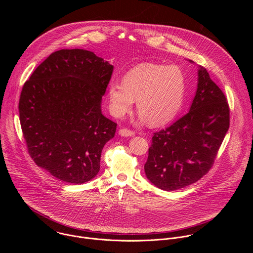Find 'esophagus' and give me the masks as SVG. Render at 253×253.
Here are the masks:
<instances>
[{
    "instance_id": "34e87169",
    "label": "esophagus",
    "mask_w": 253,
    "mask_h": 253,
    "mask_svg": "<svg viewBox=\"0 0 253 253\" xmlns=\"http://www.w3.org/2000/svg\"><path fill=\"white\" fill-rule=\"evenodd\" d=\"M118 133H119L120 136H123V137H130V136H134L135 135V132H133L131 130H128V129H125V128L120 129Z\"/></svg>"
}]
</instances>
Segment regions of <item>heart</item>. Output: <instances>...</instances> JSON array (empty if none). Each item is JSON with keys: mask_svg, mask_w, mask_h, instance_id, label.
I'll return each mask as SVG.
<instances>
[{"mask_svg": "<svg viewBox=\"0 0 253 253\" xmlns=\"http://www.w3.org/2000/svg\"><path fill=\"white\" fill-rule=\"evenodd\" d=\"M185 93V77L176 66L141 64L123 77L112 80L108 86L110 111L115 117H123L133 108L135 99L141 121L153 126L172 120L182 105Z\"/></svg>", "mask_w": 253, "mask_h": 253, "instance_id": "obj_1", "label": "heart"}]
</instances>
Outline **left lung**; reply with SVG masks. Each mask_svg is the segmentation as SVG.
<instances>
[{"label": "left lung", "mask_w": 253, "mask_h": 253, "mask_svg": "<svg viewBox=\"0 0 253 253\" xmlns=\"http://www.w3.org/2000/svg\"><path fill=\"white\" fill-rule=\"evenodd\" d=\"M197 75V90L189 112L154 133L144 165L149 181L165 191L188 186L205 175L229 128L225 95L205 68L198 66Z\"/></svg>", "instance_id": "8db88e82"}]
</instances>
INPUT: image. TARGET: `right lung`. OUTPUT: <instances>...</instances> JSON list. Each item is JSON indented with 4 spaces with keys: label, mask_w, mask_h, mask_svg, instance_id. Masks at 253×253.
Wrapping results in <instances>:
<instances>
[{
    "label": "right lung",
    "mask_w": 253,
    "mask_h": 253,
    "mask_svg": "<svg viewBox=\"0 0 253 253\" xmlns=\"http://www.w3.org/2000/svg\"><path fill=\"white\" fill-rule=\"evenodd\" d=\"M113 66L93 52L51 54L24 84L20 122L28 151L62 181L83 184L100 170L101 153L117 124L102 114Z\"/></svg>",
    "instance_id": "obj_1"
}]
</instances>
